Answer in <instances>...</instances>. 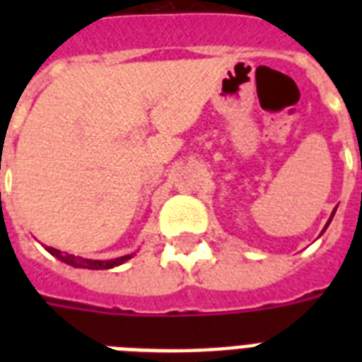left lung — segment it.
I'll return each mask as SVG.
<instances>
[{
	"label": "left lung",
	"instance_id": "1",
	"mask_svg": "<svg viewBox=\"0 0 362 362\" xmlns=\"http://www.w3.org/2000/svg\"><path fill=\"white\" fill-rule=\"evenodd\" d=\"M332 216H334V212H332ZM331 220H332V218H331ZM331 220H329V221H331Z\"/></svg>",
	"mask_w": 362,
	"mask_h": 362
}]
</instances>
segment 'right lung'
Segmentation results:
<instances>
[{"label":"right lung","mask_w":362,"mask_h":362,"mask_svg":"<svg viewBox=\"0 0 362 362\" xmlns=\"http://www.w3.org/2000/svg\"><path fill=\"white\" fill-rule=\"evenodd\" d=\"M48 253H52L54 257H58L59 261L71 264V267H81V269H92V270H101V269H112V267H118L124 261L131 257V255H124V257L118 259H109V261H92V259H82L76 257V255H69V253H62L56 247H47Z\"/></svg>","instance_id":"add662e5"}]
</instances>
